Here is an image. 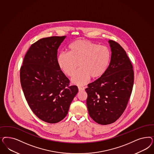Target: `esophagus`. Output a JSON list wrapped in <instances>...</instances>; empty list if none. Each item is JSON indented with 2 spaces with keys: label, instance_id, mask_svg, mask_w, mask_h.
I'll list each match as a JSON object with an SVG mask.
<instances>
[{
  "label": "esophagus",
  "instance_id": "34e87169",
  "mask_svg": "<svg viewBox=\"0 0 154 154\" xmlns=\"http://www.w3.org/2000/svg\"><path fill=\"white\" fill-rule=\"evenodd\" d=\"M78 89H79V91H84V90H85V88L82 87H78Z\"/></svg>",
  "mask_w": 154,
  "mask_h": 154
}]
</instances>
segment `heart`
Here are the masks:
<instances>
[{"label":"heart","instance_id":"obj_1","mask_svg":"<svg viewBox=\"0 0 154 154\" xmlns=\"http://www.w3.org/2000/svg\"><path fill=\"white\" fill-rule=\"evenodd\" d=\"M110 51L105 45L89 40H76L69 46V53L61 52L57 58L60 69L69 76L74 74L79 65L80 69L72 78L78 85H85L90 77L97 79L103 75L109 66Z\"/></svg>","mask_w":154,"mask_h":154}]
</instances>
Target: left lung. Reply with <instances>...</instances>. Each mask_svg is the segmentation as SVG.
I'll list each match as a JSON object with an SVG mask.
<instances>
[{
    "instance_id": "1",
    "label": "left lung",
    "mask_w": 154,
    "mask_h": 154,
    "mask_svg": "<svg viewBox=\"0 0 154 154\" xmlns=\"http://www.w3.org/2000/svg\"><path fill=\"white\" fill-rule=\"evenodd\" d=\"M109 43L112 55L108 69L85 89L89 116L103 125L113 123L124 113L134 84L133 65L126 51L117 42Z\"/></svg>"
}]
</instances>
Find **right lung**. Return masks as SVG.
I'll return each instance as SVG.
<instances>
[{
    "instance_id": "obj_1",
    "label": "right lung",
    "mask_w": 154,
    "mask_h": 154,
    "mask_svg": "<svg viewBox=\"0 0 154 154\" xmlns=\"http://www.w3.org/2000/svg\"><path fill=\"white\" fill-rule=\"evenodd\" d=\"M66 36L41 38L30 46L20 68V82L30 109L40 119L55 124L68 113L78 92L60 70L57 52Z\"/></svg>"
}]
</instances>
